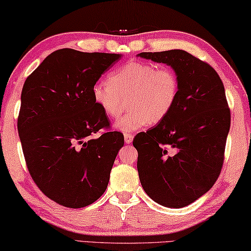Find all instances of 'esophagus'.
I'll list each match as a JSON object with an SVG mask.
<instances>
[{"label":"esophagus","mask_w":251,"mask_h":251,"mask_svg":"<svg viewBox=\"0 0 251 251\" xmlns=\"http://www.w3.org/2000/svg\"><path fill=\"white\" fill-rule=\"evenodd\" d=\"M132 140H133V134L132 133H126L125 134V141H126V144H131V142H132Z\"/></svg>","instance_id":"obj_1"}]
</instances>
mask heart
<instances>
[{"label": "heart", "instance_id": "b5f03b06", "mask_svg": "<svg viewBox=\"0 0 251 251\" xmlns=\"http://www.w3.org/2000/svg\"><path fill=\"white\" fill-rule=\"evenodd\" d=\"M94 102L111 120L120 118L126 106L129 113L115 123V129L133 132L142 126L157 125L167 118L178 100L179 78L171 68L131 60L92 88Z\"/></svg>", "mask_w": 251, "mask_h": 251}]
</instances>
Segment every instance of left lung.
<instances>
[{
  "label": "left lung",
  "instance_id": "1",
  "mask_svg": "<svg viewBox=\"0 0 251 251\" xmlns=\"http://www.w3.org/2000/svg\"><path fill=\"white\" fill-rule=\"evenodd\" d=\"M138 56L168 65L179 78L172 112L134 138L139 178L158 204L184 207L205 194L221 173L231 120L225 86L209 64L185 50Z\"/></svg>",
  "mask_w": 251,
  "mask_h": 251
}]
</instances>
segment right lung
I'll return each mask as SVG.
<instances>
[{"instance_id": "add662e5", "label": "right lung", "mask_w": 251, "mask_h": 251, "mask_svg": "<svg viewBox=\"0 0 251 251\" xmlns=\"http://www.w3.org/2000/svg\"><path fill=\"white\" fill-rule=\"evenodd\" d=\"M120 53L59 49L28 76L18 118L26 167L44 194L79 209L105 192L125 138L118 131L93 137L110 121L92 88Z\"/></svg>"}]
</instances>
